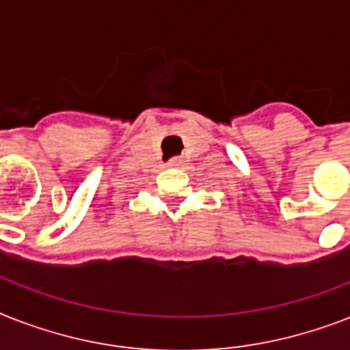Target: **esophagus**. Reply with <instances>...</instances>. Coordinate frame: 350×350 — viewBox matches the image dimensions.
Wrapping results in <instances>:
<instances>
[{
	"label": "esophagus",
	"mask_w": 350,
	"mask_h": 350,
	"mask_svg": "<svg viewBox=\"0 0 350 350\" xmlns=\"http://www.w3.org/2000/svg\"><path fill=\"white\" fill-rule=\"evenodd\" d=\"M181 163H183V161H181L180 158H172L169 161V167H181Z\"/></svg>",
	"instance_id": "1"
}]
</instances>
